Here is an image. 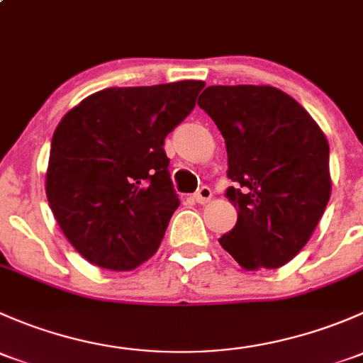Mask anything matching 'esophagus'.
Returning <instances> with one entry per match:
<instances>
[{
    "mask_svg": "<svg viewBox=\"0 0 363 363\" xmlns=\"http://www.w3.org/2000/svg\"><path fill=\"white\" fill-rule=\"evenodd\" d=\"M193 199H195V202L200 203V205L211 202V199H212V189L207 188V186H202V188L199 189V193H196V195L193 196Z\"/></svg>",
    "mask_w": 363,
    "mask_h": 363,
    "instance_id": "obj_1",
    "label": "esophagus"
}]
</instances>
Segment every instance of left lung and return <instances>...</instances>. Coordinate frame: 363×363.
I'll use <instances>...</instances> for the list:
<instances>
[{"label": "left lung", "mask_w": 363, "mask_h": 363, "mask_svg": "<svg viewBox=\"0 0 363 363\" xmlns=\"http://www.w3.org/2000/svg\"><path fill=\"white\" fill-rule=\"evenodd\" d=\"M199 107L226 142V196L237 225L219 244L244 270L279 269L320 223L332 193L328 140L311 113L272 86H211Z\"/></svg>", "instance_id": "8db88e82"}]
</instances>
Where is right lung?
<instances>
[{"instance_id":"1","label":"right lung","mask_w":363,"mask_h":363,"mask_svg":"<svg viewBox=\"0 0 363 363\" xmlns=\"http://www.w3.org/2000/svg\"><path fill=\"white\" fill-rule=\"evenodd\" d=\"M202 80L108 87L84 98L54 131L45 193L80 256L137 269L158 251L179 196L164 137L195 108Z\"/></svg>"}]
</instances>
